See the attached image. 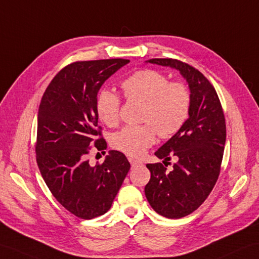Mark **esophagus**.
Returning <instances> with one entry per match:
<instances>
[{
  "instance_id": "obj_1",
  "label": "esophagus",
  "mask_w": 259,
  "mask_h": 259,
  "mask_svg": "<svg viewBox=\"0 0 259 259\" xmlns=\"http://www.w3.org/2000/svg\"><path fill=\"white\" fill-rule=\"evenodd\" d=\"M129 162H130V164H131L132 166H136V165L142 164L140 161H138V160H136V159H132V158H129Z\"/></svg>"
}]
</instances>
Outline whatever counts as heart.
Here are the masks:
<instances>
[{
  "mask_svg": "<svg viewBox=\"0 0 259 259\" xmlns=\"http://www.w3.org/2000/svg\"><path fill=\"white\" fill-rule=\"evenodd\" d=\"M128 100L146 102L143 125H127L112 136L111 144L118 151L138 158L155 142L157 131L161 138H171L183 127L189 117L191 96L185 85L169 81L167 77L153 69H142L121 82ZM120 97L109 89H102L96 100L98 118L107 125L119 121Z\"/></svg>",
  "mask_w": 259,
  "mask_h": 259,
  "instance_id": "1",
  "label": "heart"
}]
</instances>
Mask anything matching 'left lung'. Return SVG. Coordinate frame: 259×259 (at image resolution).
<instances>
[{
    "label": "left lung",
    "instance_id": "obj_1",
    "mask_svg": "<svg viewBox=\"0 0 259 259\" xmlns=\"http://www.w3.org/2000/svg\"><path fill=\"white\" fill-rule=\"evenodd\" d=\"M148 63L174 68L190 88L189 118L183 127L154 154L163 163H149L151 172L144 188L147 200L158 214L181 219L206 200L218 181L226 140L223 109L216 90L201 71L172 58H152ZM177 159L171 171L166 161Z\"/></svg>",
    "mask_w": 259,
    "mask_h": 259
}]
</instances>
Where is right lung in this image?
<instances>
[{"label":"right lung","mask_w":259,"mask_h":259,"mask_svg":"<svg viewBox=\"0 0 259 259\" xmlns=\"http://www.w3.org/2000/svg\"><path fill=\"white\" fill-rule=\"evenodd\" d=\"M129 59L76 62L53 78L37 116L36 161L54 197L71 214L92 220L109 211L130 170L125 155L111 150L101 164L90 165L94 143L104 151L96 111L100 87ZM106 153V152H105Z\"/></svg>","instance_id":"right-lung-1"}]
</instances>
